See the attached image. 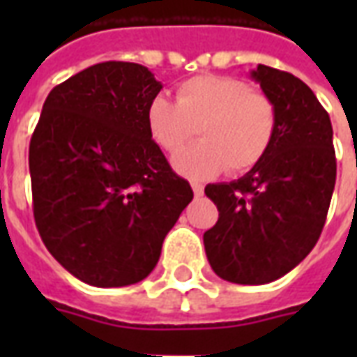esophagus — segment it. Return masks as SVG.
I'll return each mask as SVG.
<instances>
[{"label":"esophagus","mask_w":357,"mask_h":357,"mask_svg":"<svg viewBox=\"0 0 357 357\" xmlns=\"http://www.w3.org/2000/svg\"><path fill=\"white\" fill-rule=\"evenodd\" d=\"M191 187H193L195 197H202V195H204V187H202L201 183H197V181H193V183H191Z\"/></svg>","instance_id":"1"}]
</instances>
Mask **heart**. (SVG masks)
<instances>
[{"label": "heart", "mask_w": 357, "mask_h": 357, "mask_svg": "<svg viewBox=\"0 0 357 357\" xmlns=\"http://www.w3.org/2000/svg\"><path fill=\"white\" fill-rule=\"evenodd\" d=\"M149 135L168 155H177L199 128L202 141L174 158L189 178H208L255 168L275 135L273 101L247 82L201 74L181 82L176 101L158 95L145 110Z\"/></svg>", "instance_id": "heart-1"}]
</instances>
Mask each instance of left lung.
<instances>
[{
    "instance_id": "left-lung-1",
    "label": "left lung",
    "mask_w": 357,
    "mask_h": 357,
    "mask_svg": "<svg viewBox=\"0 0 357 357\" xmlns=\"http://www.w3.org/2000/svg\"><path fill=\"white\" fill-rule=\"evenodd\" d=\"M250 76L273 101L275 135L243 178L204 187L220 218L202 239L218 277L264 284L296 268L315 247L337 181V158L329 114L304 82L266 65Z\"/></svg>"
}]
</instances>
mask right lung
I'll use <instances>...</instances> for the list:
<instances>
[{
  "label": "right lung",
  "instance_id": "obj_1",
  "mask_svg": "<svg viewBox=\"0 0 357 357\" xmlns=\"http://www.w3.org/2000/svg\"><path fill=\"white\" fill-rule=\"evenodd\" d=\"M162 84L147 66L109 61L51 89L30 139L36 227L66 271L93 287L139 283L193 201L149 135Z\"/></svg>",
  "mask_w": 357,
  "mask_h": 357
}]
</instances>
